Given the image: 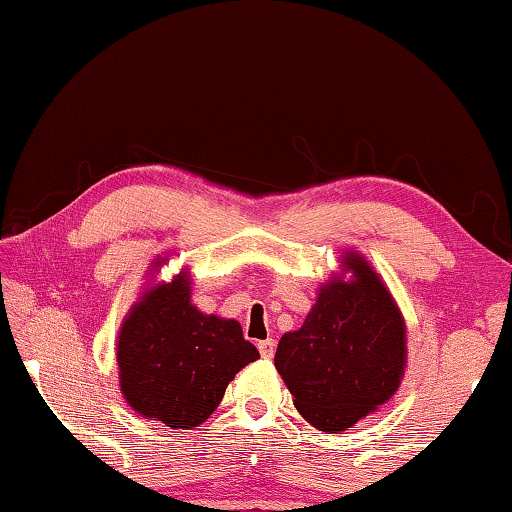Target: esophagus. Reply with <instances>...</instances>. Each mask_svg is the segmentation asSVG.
Listing matches in <instances>:
<instances>
[{
  "label": "esophagus",
  "instance_id": "obj_1",
  "mask_svg": "<svg viewBox=\"0 0 512 512\" xmlns=\"http://www.w3.org/2000/svg\"><path fill=\"white\" fill-rule=\"evenodd\" d=\"M257 348H259V354H262L264 359H271V357H273V352H275V341H273V339L259 341V343H257Z\"/></svg>",
  "mask_w": 512,
  "mask_h": 512
}]
</instances>
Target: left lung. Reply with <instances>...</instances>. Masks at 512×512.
<instances>
[{
  "label": "left lung",
  "mask_w": 512,
  "mask_h": 512,
  "mask_svg": "<svg viewBox=\"0 0 512 512\" xmlns=\"http://www.w3.org/2000/svg\"><path fill=\"white\" fill-rule=\"evenodd\" d=\"M300 329L277 343L275 368L302 418L339 433L386 404L406 366V325L391 291L357 253L341 259Z\"/></svg>",
  "instance_id": "1"
}]
</instances>
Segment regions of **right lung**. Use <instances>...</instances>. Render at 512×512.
<instances>
[{"label":"right lung","instance_id":"right-lung-1","mask_svg":"<svg viewBox=\"0 0 512 512\" xmlns=\"http://www.w3.org/2000/svg\"><path fill=\"white\" fill-rule=\"evenodd\" d=\"M257 359L237 320L192 305L187 271L146 289L119 327L121 393L137 413L171 429L203 424L237 372Z\"/></svg>","mask_w":512,"mask_h":512}]
</instances>
